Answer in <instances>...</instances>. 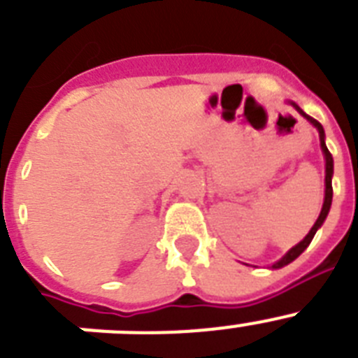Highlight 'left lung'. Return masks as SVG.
Here are the masks:
<instances>
[{"label":"left lung","mask_w":358,"mask_h":358,"mask_svg":"<svg viewBox=\"0 0 358 358\" xmlns=\"http://www.w3.org/2000/svg\"><path fill=\"white\" fill-rule=\"evenodd\" d=\"M292 106L296 107V109L299 110V113H301V115L305 116V118L308 120V122L312 123V125H314V127L319 131V140H321V148H322V152H324V159H327V177H324V182H327V189H324V202H322V210H321V213H319V218H317V220H315L314 227L310 229V233L305 236V238L301 240V242L297 243L296 248L290 249V251L287 252V255L283 256V258H281L280 262H276V264L273 265V268L285 267V265H289L290 262L296 260L297 256L301 255V252L305 251L306 248H308L310 242H312V238H314L315 231H317L319 227L322 226V222H324V218H327L328 211H330V206H331V197H334V188H331V176H334V157H331L330 150H328L327 143H324V129H322V125L317 122V120H314V118H312V116H308V115H306V113H303V110L299 109V107H297L296 103H292Z\"/></svg>","instance_id":"1"}]
</instances>
